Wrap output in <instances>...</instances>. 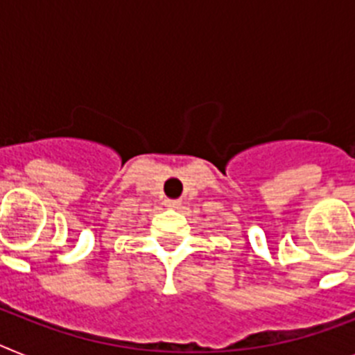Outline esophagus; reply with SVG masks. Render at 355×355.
<instances>
[{
    "label": "esophagus",
    "instance_id": "esophagus-1",
    "mask_svg": "<svg viewBox=\"0 0 355 355\" xmlns=\"http://www.w3.org/2000/svg\"><path fill=\"white\" fill-rule=\"evenodd\" d=\"M164 205L171 207V209H177L178 205H180V200H171V198H168V200H164Z\"/></svg>",
    "mask_w": 355,
    "mask_h": 355
}]
</instances>
